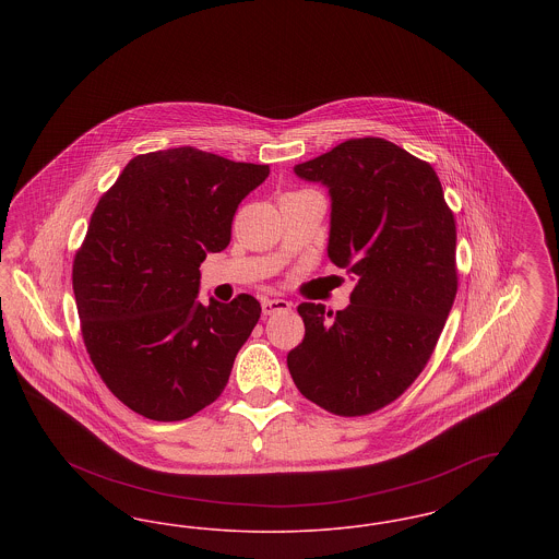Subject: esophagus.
<instances>
[{
  "label": "esophagus",
  "instance_id": "esophagus-1",
  "mask_svg": "<svg viewBox=\"0 0 559 559\" xmlns=\"http://www.w3.org/2000/svg\"><path fill=\"white\" fill-rule=\"evenodd\" d=\"M262 310H264V314H266V317L278 314V312H289V310H292V301L281 299V297L264 299V301H262Z\"/></svg>",
  "mask_w": 559,
  "mask_h": 559
}]
</instances>
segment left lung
Instances as JSON below:
<instances>
[{"mask_svg":"<svg viewBox=\"0 0 559 559\" xmlns=\"http://www.w3.org/2000/svg\"><path fill=\"white\" fill-rule=\"evenodd\" d=\"M295 174L331 194L329 258L356 278L346 310L299 304L287 354L297 390L340 417L402 396L426 369L459 287L456 226L427 160L383 138H352Z\"/></svg>","mask_w":559,"mask_h":559,"instance_id":"left-lung-1","label":"left lung"}]
</instances>
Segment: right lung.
Wrapping results in <instances>:
<instances>
[{"instance_id": "right-lung-1", "label": "right lung", "mask_w": 559, "mask_h": 559, "mask_svg": "<svg viewBox=\"0 0 559 559\" xmlns=\"http://www.w3.org/2000/svg\"><path fill=\"white\" fill-rule=\"evenodd\" d=\"M267 165L192 146L133 157L100 197L73 262L83 344L108 390L153 421L217 399L262 306L197 299L207 253L228 247L240 201Z\"/></svg>"}]
</instances>
